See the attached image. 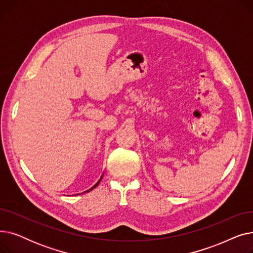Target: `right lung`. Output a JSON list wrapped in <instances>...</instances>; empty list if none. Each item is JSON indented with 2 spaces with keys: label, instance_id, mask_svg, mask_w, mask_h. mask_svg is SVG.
I'll return each instance as SVG.
<instances>
[{
  "label": "right lung",
  "instance_id": "add662e5",
  "mask_svg": "<svg viewBox=\"0 0 253 253\" xmlns=\"http://www.w3.org/2000/svg\"><path fill=\"white\" fill-rule=\"evenodd\" d=\"M102 175H103V174H102ZM101 178H102V176H101V177H100V179H99V180H98V181H97V182H96V183H95V184H94V185H93V187H92V188H91V189H89V190H87V191H85V192H84V193H88V192H90V191H92V190H93V189H95V188H96V187H97V185H98V184H99V182H100V180H101Z\"/></svg>",
  "mask_w": 253,
  "mask_h": 253
}]
</instances>
